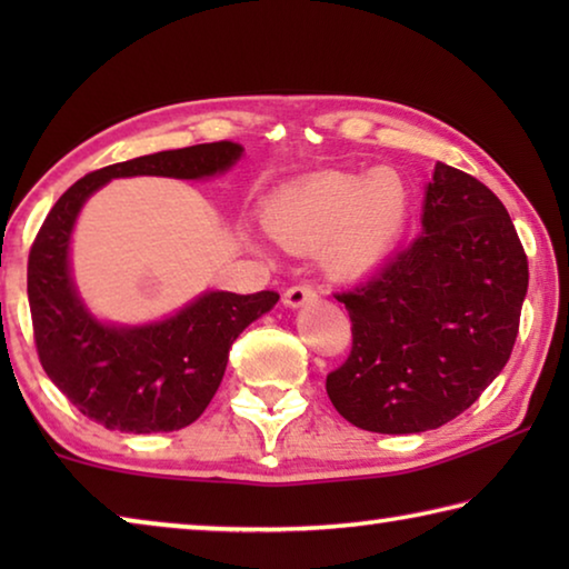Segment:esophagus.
I'll return each mask as SVG.
<instances>
[{
  "label": "esophagus",
  "instance_id": "obj_1",
  "mask_svg": "<svg viewBox=\"0 0 569 569\" xmlns=\"http://www.w3.org/2000/svg\"><path fill=\"white\" fill-rule=\"evenodd\" d=\"M313 298H316V291H313L311 286L296 283V286H291V288H286L283 303L291 306V308H298V306H303L306 301H313Z\"/></svg>",
  "mask_w": 569,
  "mask_h": 569
}]
</instances>
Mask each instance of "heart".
<instances>
[{
    "instance_id": "1",
    "label": "heart",
    "mask_w": 569,
    "mask_h": 569,
    "mask_svg": "<svg viewBox=\"0 0 569 569\" xmlns=\"http://www.w3.org/2000/svg\"><path fill=\"white\" fill-rule=\"evenodd\" d=\"M409 188L397 170L326 172L268 200L263 226L293 253H319L339 281H356L387 261L409 220Z\"/></svg>"
}]
</instances>
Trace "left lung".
<instances>
[{
  "label": "left lung",
  "instance_id": "8db88e82",
  "mask_svg": "<svg viewBox=\"0 0 569 569\" xmlns=\"http://www.w3.org/2000/svg\"><path fill=\"white\" fill-rule=\"evenodd\" d=\"M527 283L502 200L437 162L421 236L336 293L353 336L349 359L326 377L336 411L379 435H419L459 417L509 361Z\"/></svg>",
  "mask_w": 569,
  "mask_h": 569
}]
</instances>
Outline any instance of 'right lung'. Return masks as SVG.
<instances>
[{
    "instance_id": "obj_1",
    "label": "right lung",
    "mask_w": 569,
    "mask_h": 569,
    "mask_svg": "<svg viewBox=\"0 0 569 569\" xmlns=\"http://www.w3.org/2000/svg\"><path fill=\"white\" fill-rule=\"evenodd\" d=\"M240 152L238 142L220 140L88 172L57 200L34 238L27 296L42 369L84 417L104 429L152 435L196 421L223 381L238 333L271 311L278 293L210 291L166 321L100 323L80 301L70 276L67 253L77 213L112 178H210L226 172Z\"/></svg>"
}]
</instances>
